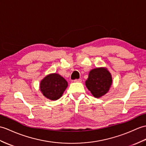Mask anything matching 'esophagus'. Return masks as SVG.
Segmentation results:
<instances>
[{"label": "esophagus", "instance_id": "esophagus-1", "mask_svg": "<svg viewBox=\"0 0 146 146\" xmlns=\"http://www.w3.org/2000/svg\"><path fill=\"white\" fill-rule=\"evenodd\" d=\"M74 82H78V83H80V82H81V81H82V80H81V79L75 80H74Z\"/></svg>", "mask_w": 146, "mask_h": 146}]
</instances>
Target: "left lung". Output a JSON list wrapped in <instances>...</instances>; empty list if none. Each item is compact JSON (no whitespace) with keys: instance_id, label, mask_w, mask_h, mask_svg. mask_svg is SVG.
Listing matches in <instances>:
<instances>
[{"instance_id":"obj_1","label":"left lung","mask_w":146,"mask_h":146,"mask_svg":"<svg viewBox=\"0 0 146 146\" xmlns=\"http://www.w3.org/2000/svg\"><path fill=\"white\" fill-rule=\"evenodd\" d=\"M113 84L111 73L106 67H99L91 70L85 85L94 97L99 98L105 95Z\"/></svg>"}]
</instances>
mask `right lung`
Instances as JSON below:
<instances>
[{"instance_id": "1", "label": "right lung", "mask_w": 146, "mask_h": 146, "mask_svg": "<svg viewBox=\"0 0 146 146\" xmlns=\"http://www.w3.org/2000/svg\"><path fill=\"white\" fill-rule=\"evenodd\" d=\"M67 87L66 80L58 73L48 74L40 83V90L43 95L53 101L60 99Z\"/></svg>"}]
</instances>
